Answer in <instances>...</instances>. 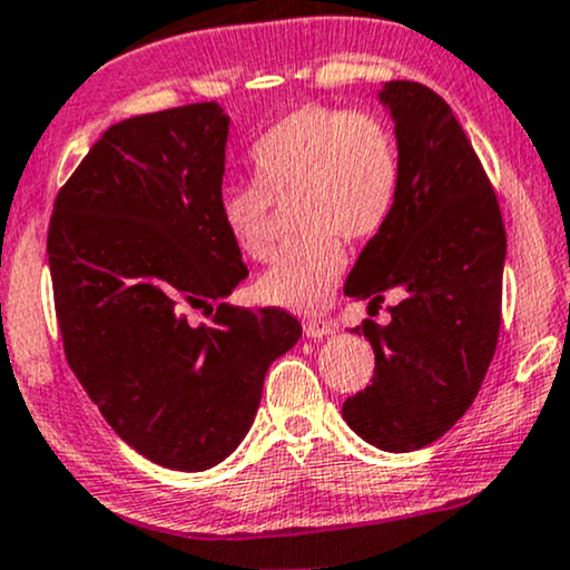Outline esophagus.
I'll return each instance as SVG.
<instances>
[{"label": "esophagus", "mask_w": 570, "mask_h": 570, "mask_svg": "<svg viewBox=\"0 0 570 570\" xmlns=\"http://www.w3.org/2000/svg\"><path fill=\"white\" fill-rule=\"evenodd\" d=\"M336 331V323L331 321H307L305 323V336L307 338H323V336H331Z\"/></svg>", "instance_id": "esophagus-1"}]
</instances>
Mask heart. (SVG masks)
<instances>
[{
	"mask_svg": "<svg viewBox=\"0 0 570 570\" xmlns=\"http://www.w3.org/2000/svg\"><path fill=\"white\" fill-rule=\"evenodd\" d=\"M255 184L226 186L218 218L249 261L273 255V207L294 200L302 236L257 278L265 305L321 313L347 268V249L386 226L400 191V147L392 126L371 110L302 105L278 118L249 147Z\"/></svg>",
	"mask_w": 570,
	"mask_h": 570,
	"instance_id": "heart-1",
	"label": "heart"
}]
</instances>
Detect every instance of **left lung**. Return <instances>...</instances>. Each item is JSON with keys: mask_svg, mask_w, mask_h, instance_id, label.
<instances>
[{"mask_svg": "<svg viewBox=\"0 0 570 570\" xmlns=\"http://www.w3.org/2000/svg\"><path fill=\"white\" fill-rule=\"evenodd\" d=\"M400 191L365 244L344 294H400L392 321L355 328L376 355L373 381L342 405L347 426L386 452L421 450L476 400L500 336L505 226L494 189L450 105L415 81H389Z\"/></svg>", "mask_w": 570, "mask_h": 570, "instance_id": "1", "label": "left lung"}]
</instances>
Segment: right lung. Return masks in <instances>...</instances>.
Here are the masks:
<instances>
[{
    "instance_id": "1",
    "label": "right lung",
    "mask_w": 570,
    "mask_h": 570,
    "mask_svg": "<svg viewBox=\"0 0 570 570\" xmlns=\"http://www.w3.org/2000/svg\"><path fill=\"white\" fill-rule=\"evenodd\" d=\"M228 126L218 102L120 120L57 194L49 220L68 365L115 434L173 471L232 455L271 363L302 336L286 309L226 302L247 278L218 218ZM191 308L214 321L194 327Z\"/></svg>"
}]
</instances>
